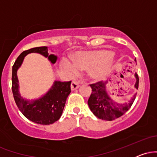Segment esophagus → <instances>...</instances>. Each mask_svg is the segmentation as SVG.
<instances>
[{"label":"esophagus","instance_id":"34e87169","mask_svg":"<svg viewBox=\"0 0 157 157\" xmlns=\"http://www.w3.org/2000/svg\"><path fill=\"white\" fill-rule=\"evenodd\" d=\"M80 85H79L78 82L77 80H73L71 83V90H75L77 89H78Z\"/></svg>","mask_w":157,"mask_h":157}]
</instances>
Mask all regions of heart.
I'll use <instances>...</instances> for the list:
<instances>
[{"label":"heart","instance_id":"heart-1","mask_svg":"<svg viewBox=\"0 0 157 157\" xmlns=\"http://www.w3.org/2000/svg\"><path fill=\"white\" fill-rule=\"evenodd\" d=\"M114 56L108 50L78 52L74 56V64L63 61V66L70 75H75L78 70H88L89 75L94 80H102L112 68Z\"/></svg>","mask_w":157,"mask_h":157}]
</instances>
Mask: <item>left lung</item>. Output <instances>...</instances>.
Here are the masks:
<instances>
[{
  "label": "left lung",
  "mask_w": 157,
  "mask_h": 157,
  "mask_svg": "<svg viewBox=\"0 0 157 157\" xmlns=\"http://www.w3.org/2000/svg\"><path fill=\"white\" fill-rule=\"evenodd\" d=\"M134 60L136 61V59ZM135 77L136 78L135 88L138 89L139 77L136 73H135ZM90 86L92 89V92L88 100V104L94 114L103 120L112 121L120 117L126 111H128L136 98V94H135L128 102L123 104L117 103L109 97L106 92L105 84L102 81L90 84Z\"/></svg>",
  "instance_id": "obj_1"
}]
</instances>
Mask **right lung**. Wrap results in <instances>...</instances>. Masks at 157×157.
I'll list each match as a JSON object with an SVG mask.
<instances>
[{"label":"right lung","mask_w":157,"mask_h":157,"mask_svg":"<svg viewBox=\"0 0 157 157\" xmlns=\"http://www.w3.org/2000/svg\"><path fill=\"white\" fill-rule=\"evenodd\" d=\"M32 52L39 53L48 57L52 63H55L57 60V56L48 55L46 46L32 48L23 51L18 56L12 66V94L17 108L28 120L40 125H50L57 121L62 115L66 99L71 92V81H55L52 89L41 98L33 101L23 100L18 91L17 71L22 64L25 56Z\"/></svg>","instance_id":"right-lung-1"}]
</instances>
